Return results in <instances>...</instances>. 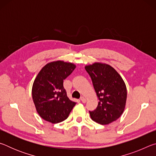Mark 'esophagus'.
Wrapping results in <instances>:
<instances>
[{
	"label": "esophagus",
	"instance_id": "obj_1",
	"mask_svg": "<svg viewBox=\"0 0 156 156\" xmlns=\"http://www.w3.org/2000/svg\"><path fill=\"white\" fill-rule=\"evenodd\" d=\"M80 100L82 101V102H83V103H85V102H87V100H86V98L84 97H83V96H82L81 98H80Z\"/></svg>",
	"mask_w": 156,
	"mask_h": 156
}]
</instances>
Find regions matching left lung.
<instances>
[{"mask_svg":"<svg viewBox=\"0 0 156 156\" xmlns=\"http://www.w3.org/2000/svg\"><path fill=\"white\" fill-rule=\"evenodd\" d=\"M84 68L90 76L99 100L96 109L89 112L91 118L103 125L118 120L125 111L127 96L122 78L106 63L96 62Z\"/></svg>","mask_w":156,"mask_h":156,"instance_id":"obj_1","label":"left lung"}]
</instances>
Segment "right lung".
<instances>
[{"mask_svg":"<svg viewBox=\"0 0 156 156\" xmlns=\"http://www.w3.org/2000/svg\"><path fill=\"white\" fill-rule=\"evenodd\" d=\"M76 67L72 62L56 60L47 63L38 73L31 92L36 109L43 120L53 124L61 122L76 105L63 87V80Z\"/></svg>","mask_w":156,"mask_h":156,"instance_id":"1","label":"right lung"}]
</instances>
